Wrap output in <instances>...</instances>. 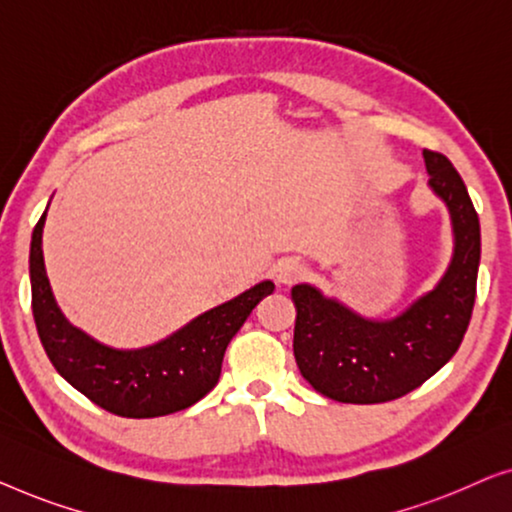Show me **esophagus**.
Returning a JSON list of instances; mask_svg holds the SVG:
<instances>
[{
    "mask_svg": "<svg viewBox=\"0 0 512 512\" xmlns=\"http://www.w3.org/2000/svg\"><path fill=\"white\" fill-rule=\"evenodd\" d=\"M273 273H276L278 283L292 285L306 276V266L301 264L299 259L287 257V259H280V262L276 264V269H273Z\"/></svg>",
    "mask_w": 512,
    "mask_h": 512,
    "instance_id": "obj_1",
    "label": "esophagus"
}]
</instances>
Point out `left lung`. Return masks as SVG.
<instances>
[{
	"instance_id": "1",
	"label": "left lung",
	"mask_w": 512,
	"mask_h": 512,
	"mask_svg": "<svg viewBox=\"0 0 512 512\" xmlns=\"http://www.w3.org/2000/svg\"><path fill=\"white\" fill-rule=\"evenodd\" d=\"M429 187L445 201L455 253L434 290L392 320H366L311 285H294V359L313 390L341 403H385L450 362L469 329L480 264V220L452 162L424 150Z\"/></svg>"
}]
</instances>
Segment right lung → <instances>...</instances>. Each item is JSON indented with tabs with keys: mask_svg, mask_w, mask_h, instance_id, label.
Listing matches in <instances>:
<instances>
[{
	"mask_svg": "<svg viewBox=\"0 0 512 512\" xmlns=\"http://www.w3.org/2000/svg\"><path fill=\"white\" fill-rule=\"evenodd\" d=\"M43 222L46 213L34 227L30 246L32 313L41 345L71 387L120 417H160L204 399L218 385L229 341L276 287L271 280H262L227 304L201 313L160 343L115 350L69 325L57 308L43 266Z\"/></svg>",
	"mask_w": 512,
	"mask_h": 512,
	"instance_id": "1",
	"label": "right lung"
}]
</instances>
